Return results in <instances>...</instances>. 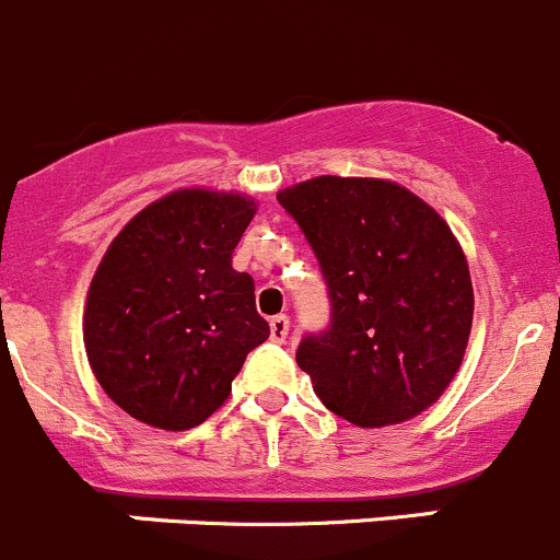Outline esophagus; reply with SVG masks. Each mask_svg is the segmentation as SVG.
Wrapping results in <instances>:
<instances>
[{
	"label": "esophagus",
	"mask_w": 560,
	"mask_h": 560,
	"mask_svg": "<svg viewBox=\"0 0 560 560\" xmlns=\"http://www.w3.org/2000/svg\"><path fill=\"white\" fill-rule=\"evenodd\" d=\"M289 327H291L289 316H275L269 322V338L275 340V343H283V340L289 338Z\"/></svg>",
	"instance_id": "obj_1"
}]
</instances>
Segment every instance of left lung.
Here are the masks:
<instances>
[{
  "label": "left lung",
  "mask_w": 560,
  "mask_h": 560,
  "mask_svg": "<svg viewBox=\"0 0 560 560\" xmlns=\"http://www.w3.org/2000/svg\"><path fill=\"white\" fill-rule=\"evenodd\" d=\"M316 253L329 327L296 363L324 407L363 429L404 423L443 396L472 324L467 258L445 220L390 180L322 178L277 195Z\"/></svg>",
  "instance_id": "obj_1"
}]
</instances>
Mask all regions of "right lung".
Returning <instances> with one entry per match:
<instances>
[{
	"label": "right lung",
	"instance_id": "1",
	"mask_svg": "<svg viewBox=\"0 0 560 560\" xmlns=\"http://www.w3.org/2000/svg\"><path fill=\"white\" fill-rule=\"evenodd\" d=\"M255 203L180 189L142 209L98 264L84 307V349L106 396L167 431L203 423L269 324L255 283L231 266Z\"/></svg>",
	"mask_w": 560,
	"mask_h": 560
}]
</instances>
